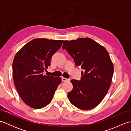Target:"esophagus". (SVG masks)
Here are the masks:
<instances>
[{
	"mask_svg": "<svg viewBox=\"0 0 131 131\" xmlns=\"http://www.w3.org/2000/svg\"><path fill=\"white\" fill-rule=\"evenodd\" d=\"M70 80L69 79H67L66 78H64V77H62V81L63 82H66V81H69V80Z\"/></svg>",
	"mask_w": 131,
	"mask_h": 131,
	"instance_id": "1",
	"label": "esophagus"
}]
</instances>
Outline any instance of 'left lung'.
<instances>
[{"label": "left lung", "instance_id": "1", "mask_svg": "<svg viewBox=\"0 0 131 131\" xmlns=\"http://www.w3.org/2000/svg\"><path fill=\"white\" fill-rule=\"evenodd\" d=\"M62 49L68 51L76 66L84 70L80 80H71L73 88L68 93L69 101L82 110L97 106L109 90L114 72L107 50L88 38L65 40Z\"/></svg>", "mask_w": 131, "mask_h": 131}]
</instances>
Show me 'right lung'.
<instances>
[{"mask_svg":"<svg viewBox=\"0 0 131 131\" xmlns=\"http://www.w3.org/2000/svg\"><path fill=\"white\" fill-rule=\"evenodd\" d=\"M63 41L34 39L15 55L12 64L14 83L19 97L30 107L41 108L52 101L61 79L43 73Z\"/></svg>","mask_w":131,"mask_h":131,"instance_id":"1","label":"right lung"}]
</instances>
